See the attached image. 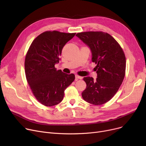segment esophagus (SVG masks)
I'll return each instance as SVG.
<instances>
[{"label": "esophagus", "instance_id": "34e87169", "mask_svg": "<svg viewBox=\"0 0 146 146\" xmlns=\"http://www.w3.org/2000/svg\"><path fill=\"white\" fill-rule=\"evenodd\" d=\"M75 80L77 81L78 79H82V77H81V76H78V75H76L75 76Z\"/></svg>", "mask_w": 146, "mask_h": 146}]
</instances>
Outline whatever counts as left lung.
Wrapping results in <instances>:
<instances>
[{
	"label": "left lung",
	"mask_w": 146,
	"mask_h": 146,
	"mask_svg": "<svg viewBox=\"0 0 146 146\" xmlns=\"http://www.w3.org/2000/svg\"><path fill=\"white\" fill-rule=\"evenodd\" d=\"M76 36L92 51V61L97 78L86 77L83 80L86 88L83 99L91 104L100 105L108 102L116 94L125 74L126 59L119 43L109 34L102 31L79 33Z\"/></svg>",
	"instance_id": "8db88e82"
}]
</instances>
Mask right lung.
I'll return each instance as SVG.
<instances>
[{"label":"right lung","instance_id":"add662e5","mask_svg":"<svg viewBox=\"0 0 146 146\" xmlns=\"http://www.w3.org/2000/svg\"><path fill=\"white\" fill-rule=\"evenodd\" d=\"M76 33L47 31L36 37L27 52L25 72L29 86L36 100L46 106L63 100L65 89L74 80V74L57 70L61 51Z\"/></svg>","mask_w":146,"mask_h":146}]
</instances>
